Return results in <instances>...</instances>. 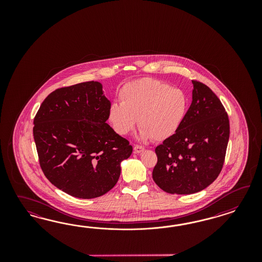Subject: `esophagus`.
I'll list each match as a JSON object with an SVG mask.
<instances>
[{"mask_svg":"<svg viewBox=\"0 0 262 262\" xmlns=\"http://www.w3.org/2000/svg\"><path fill=\"white\" fill-rule=\"evenodd\" d=\"M134 151H135V154H140V152L144 151V147L140 146V145H135Z\"/></svg>","mask_w":262,"mask_h":262,"instance_id":"34e87169","label":"esophagus"}]
</instances>
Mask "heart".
I'll return each mask as SVG.
<instances>
[{
	"mask_svg": "<svg viewBox=\"0 0 262 262\" xmlns=\"http://www.w3.org/2000/svg\"><path fill=\"white\" fill-rule=\"evenodd\" d=\"M118 97L120 103L111 104L108 119L120 135L133 132L138 118L143 139L164 140L178 132L187 110L182 89L151 78L127 82Z\"/></svg>",
	"mask_w": 262,
	"mask_h": 262,
	"instance_id": "heart-1",
	"label": "heart"
}]
</instances>
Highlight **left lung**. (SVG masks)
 Returning <instances> with one entry per match:
<instances>
[{
  "instance_id": "obj_1",
  "label": "left lung",
  "mask_w": 262,
  "mask_h": 262,
  "mask_svg": "<svg viewBox=\"0 0 262 262\" xmlns=\"http://www.w3.org/2000/svg\"><path fill=\"white\" fill-rule=\"evenodd\" d=\"M193 82L192 103L180 128L156 148L152 180L170 194L205 189L222 170L230 137L228 113L203 82Z\"/></svg>"
}]
</instances>
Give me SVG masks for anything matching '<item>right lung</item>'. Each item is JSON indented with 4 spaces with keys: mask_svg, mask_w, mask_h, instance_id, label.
Masks as SVG:
<instances>
[{
    "mask_svg": "<svg viewBox=\"0 0 262 262\" xmlns=\"http://www.w3.org/2000/svg\"><path fill=\"white\" fill-rule=\"evenodd\" d=\"M111 102L102 84L86 81L57 88L33 120L39 164L58 189L80 199L100 197L119 180L120 163L133 146L106 123Z\"/></svg>",
    "mask_w": 262,
    "mask_h": 262,
    "instance_id": "right-lung-1",
    "label": "right lung"
}]
</instances>
